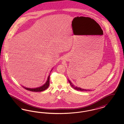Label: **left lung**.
Wrapping results in <instances>:
<instances>
[{"label":"left lung","mask_w":124,"mask_h":124,"mask_svg":"<svg viewBox=\"0 0 124 124\" xmlns=\"http://www.w3.org/2000/svg\"><path fill=\"white\" fill-rule=\"evenodd\" d=\"M68 81H69V82L70 83V84L71 86L74 89H75V90H78V91H91L90 90L84 89L81 88H80V87H77V86H75L74 85H73V84H72V83L71 82V81H70L69 79H68Z\"/></svg>","instance_id":"8db88e82"}]
</instances>
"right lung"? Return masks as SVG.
<instances>
[{
  "label": "right lung",
  "instance_id": "1",
  "mask_svg": "<svg viewBox=\"0 0 124 124\" xmlns=\"http://www.w3.org/2000/svg\"><path fill=\"white\" fill-rule=\"evenodd\" d=\"M52 70H51V71H52ZM49 83H50V75L48 76L46 82L45 83V84H44L43 85H42L40 87H37V88H30L25 87L23 86H22L26 90H28V91H31V92H42V91H45V90H46L49 86Z\"/></svg>",
  "mask_w": 124,
  "mask_h": 124
}]
</instances>
